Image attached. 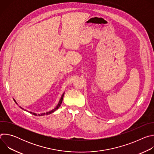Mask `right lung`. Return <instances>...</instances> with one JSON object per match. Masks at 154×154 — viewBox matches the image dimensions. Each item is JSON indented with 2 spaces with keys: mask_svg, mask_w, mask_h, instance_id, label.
Wrapping results in <instances>:
<instances>
[{
  "mask_svg": "<svg viewBox=\"0 0 154 154\" xmlns=\"http://www.w3.org/2000/svg\"><path fill=\"white\" fill-rule=\"evenodd\" d=\"M64 94V93H63V95H62V96H61V99H60V101H59V103H58V105H57V107H56L55 109H52V110H51V111H50V112H47V113H42V114H36V113H32V112H30V113H32L33 115H35V116H43V115H49V114H51V113H52L54 111H55L56 109H57L60 106V105H61V103H62V101H63V99ZM14 101H15V100H14ZM15 102L16 103V101H15ZM20 108H22V109H23V108L20 107ZM24 110H26V109H24Z\"/></svg>",
  "mask_w": 154,
  "mask_h": 154,
  "instance_id": "add662e5",
  "label": "right lung"
}]
</instances>
